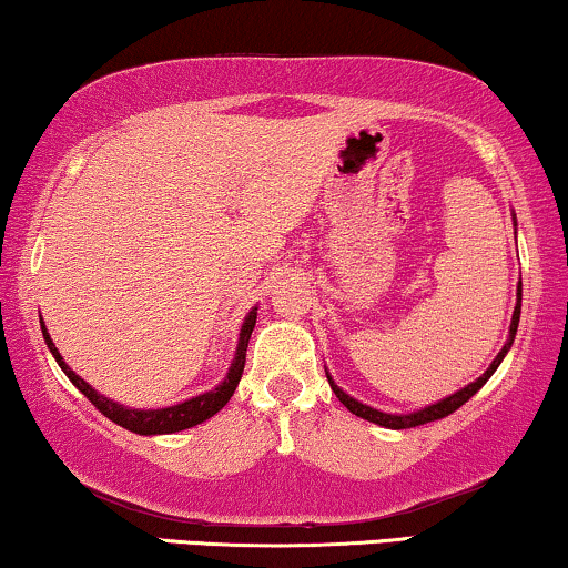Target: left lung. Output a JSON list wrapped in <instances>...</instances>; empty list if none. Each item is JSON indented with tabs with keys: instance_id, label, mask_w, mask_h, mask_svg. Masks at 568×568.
<instances>
[{
	"instance_id": "8db88e82",
	"label": "left lung",
	"mask_w": 568,
	"mask_h": 568,
	"mask_svg": "<svg viewBox=\"0 0 568 568\" xmlns=\"http://www.w3.org/2000/svg\"><path fill=\"white\" fill-rule=\"evenodd\" d=\"M519 310H523V282L517 284V307H515V315H511L509 338H507V344H504L501 352L496 354V359L491 362V367H488V369L484 372V375H480V377L476 379V383L465 385L463 390L447 395V398L432 403V406H426V408H422V410H414V414H383V410H377V408H372V406H364V403H359L356 398H352V395H348V393L341 390V387H338L336 383H333V377L328 375V372H325V375H328L331 390L336 393V398H338L341 403H344V406H346L348 410H352L354 416L367 418V422L377 424V426H385V429H410V426H422V424L437 422V418H445V416H449V414H455V410L460 408V406H465V403H468V400L473 398V395H476V393L480 390V387H484V385L488 383V377L494 375L496 367H499L504 356H507V352L511 348V344H515V336H517Z\"/></svg>"
}]
</instances>
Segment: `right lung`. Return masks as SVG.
<instances>
[{"mask_svg":"<svg viewBox=\"0 0 568 568\" xmlns=\"http://www.w3.org/2000/svg\"><path fill=\"white\" fill-rule=\"evenodd\" d=\"M255 310L253 307L247 317L243 321V328H240V341H237V352H235V359H232V367L227 372V377L222 379L220 385L214 387V390L209 393H201L196 398H189L183 403H178V406H168V408H126V406H119V403L105 398V395H100L98 390H92V385L84 383V379L77 375V372L69 367V364L61 359L59 348L53 346V341L49 336V331H45V325L41 323V331H43V338H45V346L51 348L53 359L59 362V367L64 369V375L72 379V385L80 390L82 395H88V400L95 406L100 414L111 418L113 424L123 426V429L134 432V434H144V437H152V434H173V432H183V429H191V426H196L201 422H206V418H212L216 410H222L227 406V400L232 398V393H235V387L240 383V377H243V369H245V352H247V341H251V333L255 328Z\"/></svg>","mask_w":568,"mask_h":568,"instance_id":"right-lung-1","label":"right lung"}]
</instances>
